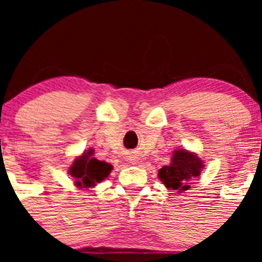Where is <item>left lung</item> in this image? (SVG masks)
<instances>
[{"mask_svg": "<svg viewBox=\"0 0 262 262\" xmlns=\"http://www.w3.org/2000/svg\"><path fill=\"white\" fill-rule=\"evenodd\" d=\"M203 168L202 160L194 153L185 149H178L173 152L172 161L168 166H163L158 171V178L162 180L166 187L175 191H186L189 190L191 180L200 175Z\"/></svg>", "mask_w": 262, "mask_h": 262, "instance_id": "obj_1", "label": "left lung"}]
</instances>
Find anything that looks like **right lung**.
I'll return each mask as SVG.
<instances>
[{"label":"right lung","mask_w":262,"mask_h":262,"mask_svg":"<svg viewBox=\"0 0 262 262\" xmlns=\"http://www.w3.org/2000/svg\"><path fill=\"white\" fill-rule=\"evenodd\" d=\"M92 149L83 153L81 157L73 161V165L70 167V173L76 179V185L80 187L95 186L97 182H101L107 178L113 166L104 161H99L91 157Z\"/></svg>","instance_id":"obj_1"}]
</instances>
